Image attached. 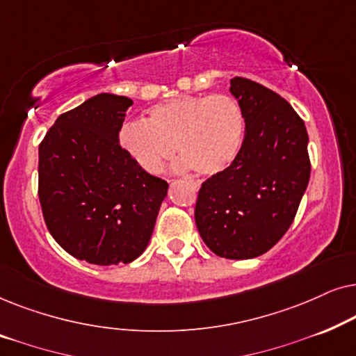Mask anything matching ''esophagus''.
<instances>
[{
  "label": "esophagus",
  "mask_w": 356,
  "mask_h": 356,
  "mask_svg": "<svg viewBox=\"0 0 356 356\" xmlns=\"http://www.w3.org/2000/svg\"><path fill=\"white\" fill-rule=\"evenodd\" d=\"M191 184H193L194 189H199V181H191Z\"/></svg>",
  "instance_id": "esophagus-1"
}]
</instances>
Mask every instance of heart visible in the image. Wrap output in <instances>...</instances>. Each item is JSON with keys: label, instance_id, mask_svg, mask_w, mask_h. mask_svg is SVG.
<instances>
[{"label": "heart", "instance_id": "obj_1", "mask_svg": "<svg viewBox=\"0 0 356 356\" xmlns=\"http://www.w3.org/2000/svg\"><path fill=\"white\" fill-rule=\"evenodd\" d=\"M245 116L230 95H181L150 106L145 121L121 126L120 145L140 168L157 173L173 155L181 165L212 177L227 170L240 154Z\"/></svg>", "mask_w": 356, "mask_h": 356}]
</instances>
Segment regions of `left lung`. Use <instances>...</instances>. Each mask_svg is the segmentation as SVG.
Returning a JSON list of instances; mask_svg holds the SVG:
<instances>
[{
  "mask_svg": "<svg viewBox=\"0 0 356 356\" xmlns=\"http://www.w3.org/2000/svg\"><path fill=\"white\" fill-rule=\"evenodd\" d=\"M245 116L240 154L199 189L194 218L209 250L227 259L264 254L285 235L311 173L303 120L274 90L233 77Z\"/></svg>",
  "mask_w": 356,
  "mask_h": 356,
  "instance_id": "8db88e82",
  "label": "left lung"
}]
</instances>
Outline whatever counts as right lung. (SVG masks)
I'll list each match as a JSON object with an SVG mask.
<instances>
[{
    "instance_id": "obj_1",
    "label": "right lung",
    "mask_w": 356,
    "mask_h": 356,
    "mask_svg": "<svg viewBox=\"0 0 356 356\" xmlns=\"http://www.w3.org/2000/svg\"><path fill=\"white\" fill-rule=\"evenodd\" d=\"M128 97L99 94L58 116L38 147V199L48 232L76 259L128 264L152 236L168 183L120 145Z\"/></svg>"
}]
</instances>
